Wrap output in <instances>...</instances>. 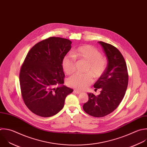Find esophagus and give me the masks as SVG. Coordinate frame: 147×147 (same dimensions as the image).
I'll return each mask as SVG.
<instances>
[{"mask_svg":"<svg viewBox=\"0 0 147 147\" xmlns=\"http://www.w3.org/2000/svg\"><path fill=\"white\" fill-rule=\"evenodd\" d=\"M74 92L76 93H77V94H80V93H82L81 91L77 90H74Z\"/></svg>","mask_w":147,"mask_h":147,"instance_id":"1","label":"esophagus"}]
</instances>
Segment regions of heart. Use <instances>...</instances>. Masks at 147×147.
Returning a JSON list of instances; mask_svg holds the SVG:
<instances>
[{
  "mask_svg": "<svg viewBox=\"0 0 147 147\" xmlns=\"http://www.w3.org/2000/svg\"><path fill=\"white\" fill-rule=\"evenodd\" d=\"M73 54L76 58L87 63L85 68V72L87 73H76L73 75L68 78L67 84L70 87L83 90L93 82L91 74L96 78L100 77L103 74L106 69L107 62L99 51L89 45L79 47L73 52ZM74 57L67 55L63 59L62 66L67 74H71L76 70V61Z\"/></svg>",
  "mask_w": 147,
  "mask_h": 147,
  "instance_id": "heart-1",
  "label": "heart"
}]
</instances>
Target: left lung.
<instances>
[{
    "mask_svg": "<svg viewBox=\"0 0 147 147\" xmlns=\"http://www.w3.org/2000/svg\"><path fill=\"white\" fill-rule=\"evenodd\" d=\"M98 42L107 57V65L93 85L95 89H101L100 94L96 96L92 93H88L89 99L83 105V109L91 116L103 117L113 112L122 102L129 77L126 62L118 49L103 41Z\"/></svg>",
    "mask_w": 147,
    "mask_h": 147,
    "instance_id": "left-lung-1",
    "label": "left lung"
}]
</instances>
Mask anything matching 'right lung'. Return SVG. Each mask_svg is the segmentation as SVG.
<instances>
[{"instance_id":"right-lung-1","label":"right lung","mask_w":147,"mask_h":147,"mask_svg":"<svg viewBox=\"0 0 147 147\" xmlns=\"http://www.w3.org/2000/svg\"><path fill=\"white\" fill-rule=\"evenodd\" d=\"M71 41L51 37L35 44L21 67L20 84L26 107L34 114L50 117L63 107L73 89L63 85L62 61L71 49Z\"/></svg>"}]
</instances>
